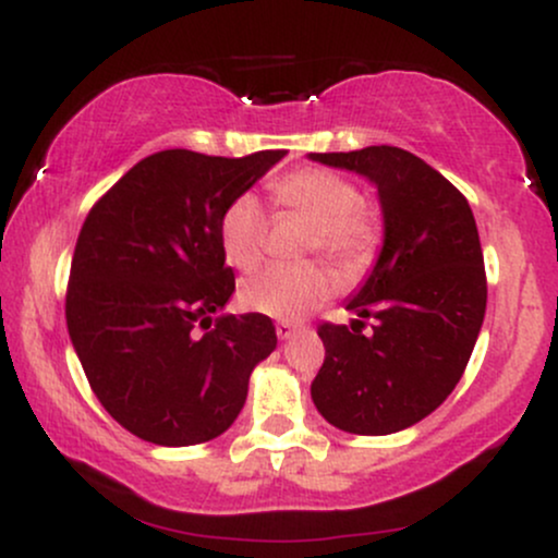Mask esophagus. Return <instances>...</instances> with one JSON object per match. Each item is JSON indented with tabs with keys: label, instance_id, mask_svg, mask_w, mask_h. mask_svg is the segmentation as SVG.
<instances>
[{
	"label": "esophagus",
	"instance_id": "34e87169",
	"mask_svg": "<svg viewBox=\"0 0 558 558\" xmlns=\"http://www.w3.org/2000/svg\"><path fill=\"white\" fill-rule=\"evenodd\" d=\"M299 330H301V325H296V323H278V325H275V332H278L280 341H288V338L296 336Z\"/></svg>",
	"mask_w": 558,
	"mask_h": 558
}]
</instances>
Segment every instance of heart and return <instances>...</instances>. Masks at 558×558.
I'll list each match as a JSON object with an SVG mask.
<instances>
[{"label":"heart","instance_id":"obj_1","mask_svg":"<svg viewBox=\"0 0 558 558\" xmlns=\"http://www.w3.org/2000/svg\"><path fill=\"white\" fill-rule=\"evenodd\" d=\"M275 202L286 213L312 222L310 248L323 252L345 275L362 272L380 246V220L362 204L349 178L330 170H301L275 183ZM265 207L257 196L243 194L230 202L220 222V241L228 262L239 270L259 265L267 241ZM338 280L325 265H270L241 286V301L259 315L293 323L332 296Z\"/></svg>","mask_w":558,"mask_h":558}]
</instances>
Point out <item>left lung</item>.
Listing matches in <instances>:
<instances>
[{"instance_id": "1", "label": "left lung", "mask_w": 558, "mask_h": 558, "mask_svg": "<svg viewBox=\"0 0 558 558\" xmlns=\"http://www.w3.org/2000/svg\"><path fill=\"white\" fill-rule=\"evenodd\" d=\"M377 189L383 248L345 301L351 325H319L325 362L312 401L332 427L390 435L425 420L462 380L483 328L488 283L466 198L399 146L310 155ZM364 318L374 332H361Z\"/></svg>"}]
</instances>
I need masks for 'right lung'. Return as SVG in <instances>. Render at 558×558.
<instances>
[{"mask_svg": "<svg viewBox=\"0 0 558 558\" xmlns=\"http://www.w3.org/2000/svg\"><path fill=\"white\" fill-rule=\"evenodd\" d=\"M283 157L157 151L83 222L65 301L70 341L96 399L141 440L194 446L226 433L252 369L278 345L267 315H222L235 278L220 222Z\"/></svg>", "mask_w": 558, "mask_h": 558, "instance_id": "add662e5", "label": "right lung"}]
</instances>
